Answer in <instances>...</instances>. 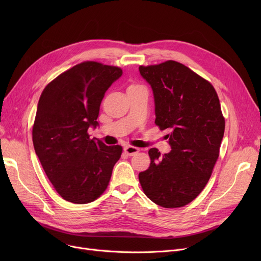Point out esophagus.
<instances>
[{
    "instance_id": "34e87169",
    "label": "esophagus",
    "mask_w": 261,
    "mask_h": 261,
    "mask_svg": "<svg viewBox=\"0 0 261 261\" xmlns=\"http://www.w3.org/2000/svg\"><path fill=\"white\" fill-rule=\"evenodd\" d=\"M123 151H125V153L127 155L131 156V155H134V154L138 153L140 151V149L136 148V147H132V146H126L125 148H123Z\"/></svg>"
}]
</instances>
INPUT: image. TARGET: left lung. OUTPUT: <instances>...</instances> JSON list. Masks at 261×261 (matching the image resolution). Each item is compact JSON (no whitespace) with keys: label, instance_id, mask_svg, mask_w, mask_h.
<instances>
[{"label":"left lung","instance_id":"1","mask_svg":"<svg viewBox=\"0 0 261 261\" xmlns=\"http://www.w3.org/2000/svg\"><path fill=\"white\" fill-rule=\"evenodd\" d=\"M152 89L155 123L166 135L170 152L149 150L151 160L139 179L145 195L165 208L182 207L203 190L212 175L225 121L214 87L182 63L168 60L140 66Z\"/></svg>","mask_w":261,"mask_h":261}]
</instances>
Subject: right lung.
I'll return each mask as SVG.
<instances>
[{
    "label": "right lung",
    "instance_id": "right-lung-1",
    "mask_svg": "<svg viewBox=\"0 0 261 261\" xmlns=\"http://www.w3.org/2000/svg\"><path fill=\"white\" fill-rule=\"evenodd\" d=\"M121 68L87 61L54 79L37 107L33 143L48 180L68 202L87 204L109 185L122 148L90 139L107 90Z\"/></svg>",
    "mask_w": 261,
    "mask_h": 261
}]
</instances>
